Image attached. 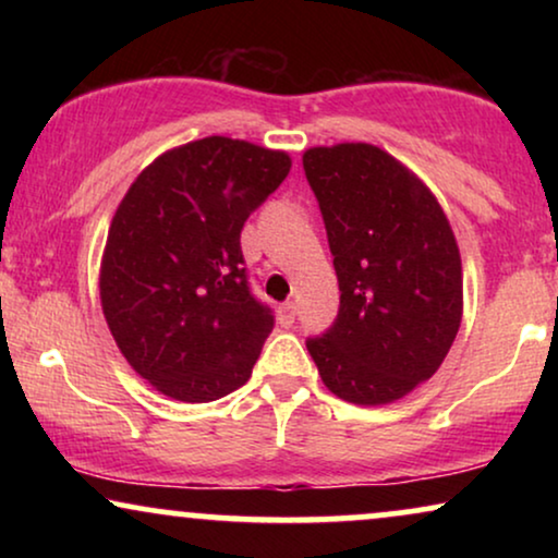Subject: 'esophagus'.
<instances>
[{
  "instance_id": "1",
  "label": "esophagus",
  "mask_w": 558,
  "mask_h": 558,
  "mask_svg": "<svg viewBox=\"0 0 558 558\" xmlns=\"http://www.w3.org/2000/svg\"><path fill=\"white\" fill-rule=\"evenodd\" d=\"M294 317H296V304L294 302H284L279 307V323L284 325V327H289L294 323Z\"/></svg>"
}]
</instances>
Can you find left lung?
Here are the masks:
<instances>
[{"label": "left lung", "mask_w": 558, "mask_h": 558, "mask_svg": "<svg viewBox=\"0 0 558 558\" xmlns=\"http://www.w3.org/2000/svg\"><path fill=\"white\" fill-rule=\"evenodd\" d=\"M340 284V312L307 350L319 378L357 407L393 403L439 371L462 323V258L424 180L365 142L310 147Z\"/></svg>", "instance_id": "left-lung-1"}]
</instances>
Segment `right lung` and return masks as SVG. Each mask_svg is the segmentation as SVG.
Wrapping results in <instances>:
<instances>
[{"label":"right lung","mask_w":558,"mask_h":558,"mask_svg":"<svg viewBox=\"0 0 558 558\" xmlns=\"http://www.w3.org/2000/svg\"><path fill=\"white\" fill-rule=\"evenodd\" d=\"M289 170L287 151L205 136L159 155L119 203L101 307L121 355L159 393L205 403L251 378L274 317L248 292L241 228Z\"/></svg>","instance_id":"1"}]
</instances>
